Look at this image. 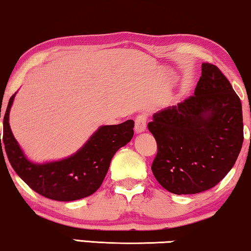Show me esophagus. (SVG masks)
I'll return each mask as SVG.
<instances>
[{
    "label": "esophagus",
    "mask_w": 251,
    "mask_h": 251,
    "mask_svg": "<svg viewBox=\"0 0 251 251\" xmlns=\"http://www.w3.org/2000/svg\"><path fill=\"white\" fill-rule=\"evenodd\" d=\"M146 123H148V116L145 114H139L135 120V131L137 133L145 131Z\"/></svg>",
    "instance_id": "34e87169"
}]
</instances>
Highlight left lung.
Masks as SVG:
<instances>
[{
    "instance_id": "obj_1",
    "label": "left lung",
    "mask_w": 251,
    "mask_h": 251,
    "mask_svg": "<svg viewBox=\"0 0 251 251\" xmlns=\"http://www.w3.org/2000/svg\"><path fill=\"white\" fill-rule=\"evenodd\" d=\"M148 128L157 142L151 169L166 190L203 193L226 176L243 143L241 100L214 64H201L195 94L155 113Z\"/></svg>"
}]
</instances>
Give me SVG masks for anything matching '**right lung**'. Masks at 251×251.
<instances>
[{"label": "right lung", "instance_id": "obj_1", "mask_svg": "<svg viewBox=\"0 0 251 251\" xmlns=\"http://www.w3.org/2000/svg\"><path fill=\"white\" fill-rule=\"evenodd\" d=\"M15 94L10 98L3 118V137L0 148H5L9 162L32 190L50 200L69 201L87 197L99 189L110 160L120 148L131 141L133 121L100 126L77 153L60 161L33 164L23 154L9 126V113ZM1 118V109H0ZM4 158V157H3Z\"/></svg>", "mask_w": 251, "mask_h": 251}]
</instances>
